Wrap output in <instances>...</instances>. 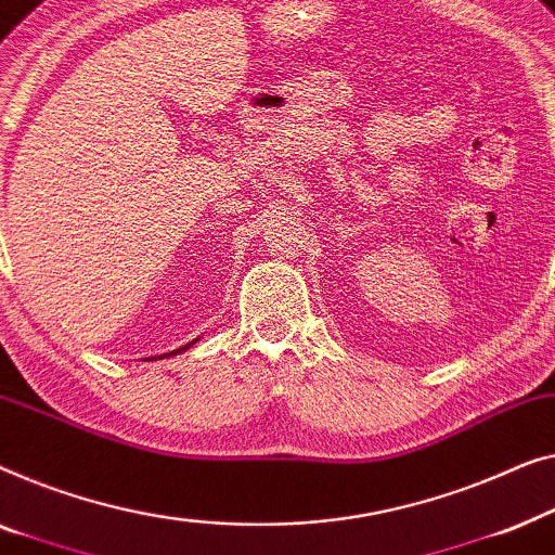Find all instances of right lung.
Here are the masks:
<instances>
[{
    "mask_svg": "<svg viewBox=\"0 0 555 555\" xmlns=\"http://www.w3.org/2000/svg\"><path fill=\"white\" fill-rule=\"evenodd\" d=\"M191 345H193V341H191ZM191 345H185V347H181V349H176V352H170V354H168V357H173V354H178V352H185V349H189V347H191ZM163 357H166V354H160V357H158V359H163ZM151 359H155V357H151Z\"/></svg>",
    "mask_w": 555,
    "mask_h": 555,
    "instance_id": "obj_1",
    "label": "right lung"
}]
</instances>
